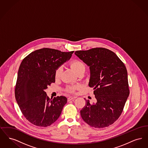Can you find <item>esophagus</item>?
<instances>
[{"label": "esophagus", "instance_id": "34e87169", "mask_svg": "<svg viewBox=\"0 0 148 148\" xmlns=\"http://www.w3.org/2000/svg\"><path fill=\"white\" fill-rule=\"evenodd\" d=\"M75 98H76V97H69V98H68V101H71V100H74V99Z\"/></svg>", "mask_w": 148, "mask_h": 148}]
</instances>
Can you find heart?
Masks as SVG:
<instances>
[{"label":"heart","mask_w":148,"mask_h":148,"mask_svg":"<svg viewBox=\"0 0 148 148\" xmlns=\"http://www.w3.org/2000/svg\"><path fill=\"white\" fill-rule=\"evenodd\" d=\"M71 66L73 70L77 74L79 71L82 70H85V65L83 62L79 60H74L71 63ZM62 72V69L61 67H59L56 69L55 71V77L59 78L60 77ZM79 88L78 85L70 86L66 88V91L70 92H74L76 89Z\"/></svg>","instance_id":"b5f03b06"}]
</instances>
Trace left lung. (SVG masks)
<instances>
[{
  "label": "left lung",
  "instance_id": "obj_1",
  "mask_svg": "<svg viewBox=\"0 0 148 148\" xmlns=\"http://www.w3.org/2000/svg\"><path fill=\"white\" fill-rule=\"evenodd\" d=\"M75 54L89 66V86L94 88L96 98L93 104L85 99L81 116L91 127H108L119 118L129 95L127 68L118 56L106 48L77 50Z\"/></svg>",
  "mask_w": 148,
  "mask_h": 148
}]
</instances>
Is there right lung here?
<instances>
[{"mask_svg":"<svg viewBox=\"0 0 148 148\" xmlns=\"http://www.w3.org/2000/svg\"><path fill=\"white\" fill-rule=\"evenodd\" d=\"M73 53L42 48L32 52L21 62L15 96L21 113L32 124L48 127L60 116L67 98L50 99L45 90L55 82L56 69L69 60Z\"/></svg>","mask_w":148,"mask_h":148,"instance_id":"1","label":"right lung"}]
</instances>
